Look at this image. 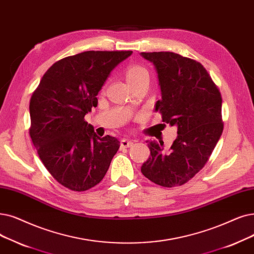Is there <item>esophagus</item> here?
Listing matches in <instances>:
<instances>
[{
	"instance_id": "34e87169",
	"label": "esophagus",
	"mask_w": 254,
	"mask_h": 254,
	"mask_svg": "<svg viewBox=\"0 0 254 254\" xmlns=\"http://www.w3.org/2000/svg\"><path fill=\"white\" fill-rule=\"evenodd\" d=\"M133 144H134V142L130 140H127V139H123L120 141V147H123V148L130 147Z\"/></svg>"
}]
</instances>
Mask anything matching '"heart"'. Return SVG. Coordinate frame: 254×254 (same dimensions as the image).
Returning a JSON list of instances; mask_svg holds the SVG:
<instances>
[{
  "label": "heart",
  "instance_id": "heart-1",
  "mask_svg": "<svg viewBox=\"0 0 254 254\" xmlns=\"http://www.w3.org/2000/svg\"><path fill=\"white\" fill-rule=\"evenodd\" d=\"M126 76L128 84H131L143 78H148V71L141 65H130L127 69Z\"/></svg>",
  "mask_w": 254,
  "mask_h": 254
}]
</instances>
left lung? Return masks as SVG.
I'll list each match as a JSON object with an SVG mask.
<instances>
[{
  "instance_id": "obj_1",
  "label": "left lung",
  "mask_w": 254,
  "mask_h": 254,
  "mask_svg": "<svg viewBox=\"0 0 254 254\" xmlns=\"http://www.w3.org/2000/svg\"><path fill=\"white\" fill-rule=\"evenodd\" d=\"M158 73L162 98L156 111L178 127L168 150L164 142L146 141L150 157L141 172L166 188L182 186L200 171L222 135V98L203 66L172 52L141 53Z\"/></svg>"
}]
</instances>
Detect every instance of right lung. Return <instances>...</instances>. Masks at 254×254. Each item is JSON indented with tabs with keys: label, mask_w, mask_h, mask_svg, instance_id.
Instances as JSON below:
<instances>
[{
	"label": "right lung",
	"mask_w": 254,
	"mask_h": 254,
	"mask_svg": "<svg viewBox=\"0 0 254 254\" xmlns=\"http://www.w3.org/2000/svg\"><path fill=\"white\" fill-rule=\"evenodd\" d=\"M131 51H88L54 63L30 101V136L41 162L59 184L86 191L100 183L119 148L84 120L110 73Z\"/></svg>",
	"instance_id": "obj_1"
}]
</instances>
